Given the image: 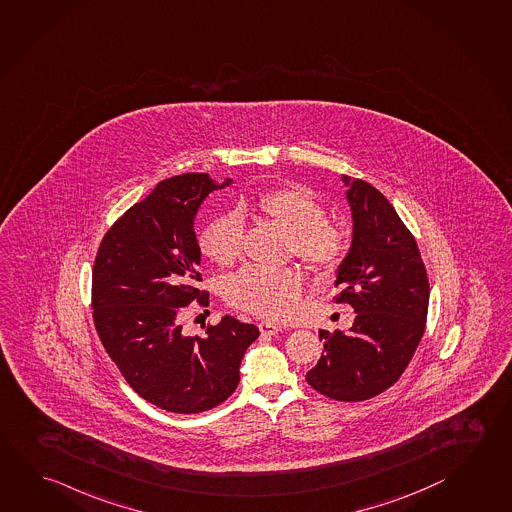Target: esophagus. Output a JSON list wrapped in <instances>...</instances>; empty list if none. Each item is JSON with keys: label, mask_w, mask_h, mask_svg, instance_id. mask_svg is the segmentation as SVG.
<instances>
[{"label": "esophagus", "mask_w": 512, "mask_h": 512, "mask_svg": "<svg viewBox=\"0 0 512 512\" xmlns=\"http://www.w3.org/2000/svg\"><path fill=\"white\" fill-rule=\"evenodd\" d=\"M258 328H260V332L263 335H276L278 332H281V326L272 323V321H261Z\"/></svg>", "instance_id": "34e87169"}]
</instances>
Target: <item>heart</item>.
<instances>
[{"mask_svg": "<svg viewBox=\"0 0 512 512\" xmlns=\"http://www.w3.org/2000/svg\"><path fill=\"white\" fill-rule=\"evenodd\" d=\"M254 211L289 233V251L312 269H334L343 260L348 236L339 223L325 218V207L303 186L279 187L261 195ZM247 213H225L205 225L198 238L200 251L218 267H231L242 254L243 220ZM305 287L298 267L251 265L234 274L225 285V298L233 307L254 316L289 317Z\"/></svg>", "mask_w": 512, "mask_h": 512, "instance_id": "obj_1", "label": "heart"}]
</instances>
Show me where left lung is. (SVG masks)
Instances as JSON below:
<instances>
[{
	"mask_svg": "<svg viewBox=\"0 0 512 512\" xmlns=\"http://www.w3.org/2000/svg\"><path fill=\"white\" fill-rule=\"evenodd\" d=\"M352 245L335 274V303L355 310L348 332L319 330L325 355L307 373L314 390L344 402L372 399L399 381L428 317L429 283L419 247L388 198L343 175Z\"/></svg>",
	"mask_w": 512,
	"mask_h": 512,
	"instance_id": "8db88e82",
	"label": "left lung"
}]
</instances>
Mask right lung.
Returning a JSON list of instances; mask_svg holds the SVG:
<instances>
[{
  "instance_id": "obj_1",
  "label": "right lung",
  "mask_w": 512,
  "mask_h": 512,
  "mask_svg": "<svg viewBox=\"0 0 512 512\" xmlns=\"http://www.w3.org/2000/svg\"><path fill=\"white\" fill-rule=\"evenodd\" d=\"M231 184L207 173L162 180L113 223L93 263V323L106 352L142 399L171 413H200L229 399L243 354L260 335L231 316L202 337L180 325L189 303H209L196 289V213L209 193Z\"/></svg>"
}]
</instances>
